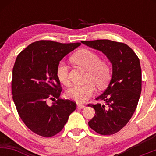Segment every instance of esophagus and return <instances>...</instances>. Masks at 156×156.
<instances>
[{"instance_id":"esophagus-1","label":"esophagus","mask_w":156,"mask_h":156,"mask_svg":"<svg viewBox=\"0 0 156 156\" xmlns=\"http://www.w3.org/2000/svg\"><path fill=\"white\" fill-rule=\"evenodd\" d=\"M85 105H82V104H77V108L78 109H83L85 108Z\"/></svg>"}]
</instances>
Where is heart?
<instances>
[{"instance_id":"heart-1","label":"heart","mask_w":156,"mask_h":156,"mask_svg":"<svg viewBox=\"0 0 156 156\" xmlns=\"http://www.w3.org/2000/svg\"><path fill=\"white\" fill-rule=\"evenodd\" d=\"M73 60L78 65L88 70L87 80H90V82L83 85L73 86L67 91L66 96L76 103H81L94 93L95 88L92 82L99 88L106 85L110 79L111 69L106 62L100 61L99 55L88 49H83L77 52L73 55ZM56 76L61 83L66 86L69 85V66L67 62L61 61L58 63Z\"/></svg>"}]
</instances>
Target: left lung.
Masks as SVG:
<instances>
[{
    "label": "left lung",
    "instance_id": "1",
    "mask_svg": "<svg viewBox=\"0 0 156 156\" xmlns=\"http://www.w3.org/2000/svg\"><path fill=\"white\" fill-rule=\"evenodd\" d=\"M81 43L106 55L112 66L108 87L96 100L105 104H89L95 116L88 124L101 135H112L120 130L133 116L141 92L140 62L126 44L108 39L81 41Z\"/></svg>",
    "mask_w": 156,
    "mask_h": 156
}]
</instances>
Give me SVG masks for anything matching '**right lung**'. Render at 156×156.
<instances>
[{
  "label": "right lung",
  "mask_w": 156,
  "mask_h": 156,
  "mask_svg": "<svg viewBox=\"0 0 156 156\" xmlns=\"http://www.w3.org/2000/svg\"><path fill=\"white\" fill-rule=\"evenodd\" d=\"M80 45L41 40L17 55L12 70V98L21 119L34 133L53 136L76 110V103L59 98L62 87L56 69L60 61ZM49 99L55 101L51 105Z\"/></svg>",
  "instance_id": "obj_1"
}]
</instances>
